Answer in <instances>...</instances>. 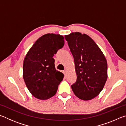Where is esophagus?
I'll return each instance as SVG.
<instances>
[{"mask_svg":"<svg viewBox=\"0 0 126 126\" xmlns=\"http://www.w3.org/2000/svg\"><path fill=\"white\" fill-rule=\"evenodd\" d=\"M67 70H66V69H64V71H63V73H64V76H66V74H67Z\"/></svg>","mask_w":126,"mask_h":126,"instance_id":"esophagus-1","label":"esophagus"}]
</instances>
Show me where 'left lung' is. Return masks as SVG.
<instances>
[{"label": "left lung", "instance_id": "obj_1", "mask_svg": "<svg viewBox=\"0 0 126 126\" xmlns=\"http://www.w3.org/2000/svg\"><path fill=\"white\" fill-rule=\"evenodd\" d=\"M73 55L77 80L71 86L77 97L84 101L94 98L103 89L107 79V62L103 53L85 34L65 35Z\"/></svg>", "mask_w": 126, "mask_h": 126}]
</instances>
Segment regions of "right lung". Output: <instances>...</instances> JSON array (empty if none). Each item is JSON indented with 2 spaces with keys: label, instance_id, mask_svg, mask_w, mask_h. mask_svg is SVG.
I'll return each instance as SVG.
<instances>
[{
  "label": "right lung",
  "instance_id": "obj_1",
  "mask_svg": "<svg viewBox=\"0 0 126 126\" xmlns=\"http://www.w3.org/2000/svg\"><path fill=\"white\" fill-rule=\"evenodd\" d=\"M64 44L62 35L47 34L36 41L23 62V79L31 93L42 100L56 94L64 74L55 69L53 58Z\"/></svg>",
  "mask_w": 126,
  "mask_h": 126
}]
</instances>
